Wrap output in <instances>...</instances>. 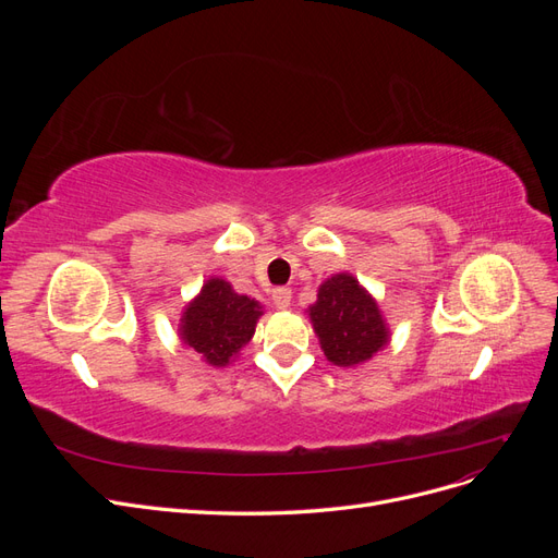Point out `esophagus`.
I'll return each mask as SVG.
<instances>
[{
    "mask_svg": "<svg viewBox=\"0 0 558 558\" xmlns=\"http://www.w3.org/2000/svg\"><path fill=\"white\" fill-rule=\"evenodd\" d=\"M291 300H293V293H291V289H277L275 293H272V302H275V307L277 310H281V312H286L291 307Z\"/></svg>",
    "mask_w": 558,
    "mask_h": 558,
    "instance_id": "1",
    "label": "esophagus"
}]
</instances>
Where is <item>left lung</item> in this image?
<instances>
[{
  "label": "left lung",
  "instance_id": "left-lung-1",
  "mask_svg": "<svg viewBox=\"0 0 558 558\" xmlns=\"http://www.w3.org/2000/svg\"><path fill=\"white\" fill-rule=\"evenodd\" d=\"M307 314L320 349L337 367L363 365L391 342L377 300L349 272H337L320 283Z\"/></svg>",
  "mask_w": 558,
  "mask_h": 558
}]
</instances>
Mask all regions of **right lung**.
<instances>
[{
    "label": "right lung",
    "instance_id": "add662e5",
    "mask_svg": "<svg viewBox=\"0 0 558 558\" xmlns=\"http://www.w3.org/2000/svg\"><path fill=\"white\" fill-rule=\"evenodd\" d=\"M260 316L258 300L234 293L223 277H209L183 307L179 340L197 351L207 365L226 367L251 342Z\"/></svg>",
    "mask_w": 558,
    "mask_h": 558
}]
</instances>
